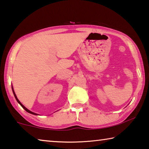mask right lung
Instances as JSON below:
<instances>
[{"mask_svg": "<svg viewBox=\"0 0 149 149\" xmlns=\"http://www.w3.org/2000/svg\"><path fill=\"white\" fill-rule=\"evenodd\" d=\"M12 89H13V94H14V97H15V98H16V101L18 102V103L20 105V106L22 107V108L25 109V110L27 111V112H28V113H31V114H33V115H36V116H38V113H34V112H32V111H31L30 110H29L28 109H27L25 106H24V105L21 103L20 102H19V100L18 99V97H17V96H16V94H15V92H14V88H13V87L12 86Z\"/></svg>", "mask_w": 149, "mask_h": 149, "instance_id": "add662e5", "label": "right lung"}]
</instances>
